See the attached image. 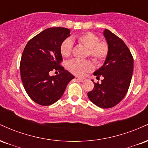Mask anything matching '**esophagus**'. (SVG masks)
<instances>
[{
  "mask_svg": "<svg viewBox=\"0 0 148 148\" xmlns=\"http://www.w3.org/2000/svg\"><path fill=\"white\" fill-rule=\"evenodd\" d=\"M77 80H79L81 82H85L86 81V79L85 78H77Z\"/></svg>",
  "mask_w": 148,
  "mask_h": 148,
  "instance_id": "esophagus-1",
  "label": "esophagus"
}]
</instances>
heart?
Instances as JSON below:
<instances>
[{
    "label": "heart",
    "mask_w": 148,
    "mask_h": 148,
    "mask_svg": "<svg viewBox=\"0 0 148 148\" xmlns=\"http://www.w3.org/2000/svg\"><path fill=\"white\" fill-rule=\"evenodd\" d=\"M77 40L88 49V54L95 62L99 63L106 58L108 51V45L106 42H99V37L95 34L86 33L78 36ZM72 47V40L69 38L65 39L60 45V53L62 56H69ZM67 67L72 74L77 76H84L86 73L92 71L94 65L89 60L73 59L68 62Z\"/></svg>",
    "instance_id": "heart-1"
}]
</instances>
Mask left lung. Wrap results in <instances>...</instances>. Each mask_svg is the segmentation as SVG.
I'll list each match as a JSON object with an SVG mask.
<instances>
[{
	"label": "left lung",
	"instance_id": "left-lung-1",
	"mask_svg": "<svg viewBox=\"0 0 148 148\" xmlns=\"http://www.w3.org/2000/svg\"><path fill=\"white\" fill-rule=\"evenodd\" d=\"M103 35L108 45V54L103 65L93 74L97 79L100 76L103 79L101 84L95 83L88 97L96 106L108 108L118 104L126 95L133 74L134 59L121 39L107 29Z\"/></svg>",
	"mask_w": 148,
	"mask_h": 148
}]
</instances>
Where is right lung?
<instances>
[{
  "label": "right lung",
  "mask_w": 148,
  "mask_h": 148,
  "mask_svg": "<svg viewBox=\"0 0 148 148\" xmlns=\"http://www.w3.org/2000/svg\"><path fill=\"white\" fill-rule=\"evenodd\" d=\"M70 36V30L62 27L47 28L27 43L22 54L20 72L27 94L35 103L49 106L63 95L74 76L60 65L62 60L61 43ZM61 74L50 76L51 71Z\"/></svg>",
  "instance_id": "add662e5"
}]
</instances>
